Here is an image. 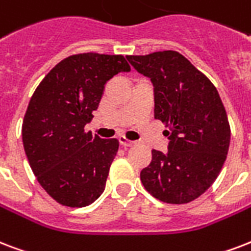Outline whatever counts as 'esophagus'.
<instances>
[{"mask_svg":"<svg viewBox=\"0 0 251 251\" xmlns=\"http://www.w3.org/2000/svg\"><path fill=\"white\" fill-rule=\"evenodd\" d=\"M118 141H120V143H121L122 146H125V147H129V146H133V145H135V142H134V141H129V139H126L125 137H120V138H118Z\"/></svg>","mask_w":251,"mask_h":251,"instance_id":"34e87169","label":"esophagus"}]
</instances>
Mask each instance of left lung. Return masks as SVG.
Masks as SVG:
<instances>
[{
    "label": "left lung",
    "instance_id": "left-lung-1",
    "mask_svg": "<svg viewBox=\"0 0 251 251\" xmlns=\"http://www.w3.org/2000/svg\"><path fill=\"white\" fill-rule=\"evenodd\" d=\"M126 57L150 77L154 117L168 127V151H151V163L141 171L143 187L163 202L192 201L217 179L229 150L230 126L219 92L176 51Z\"/></svg>",
    "mask_w": 251,
    "mask_h": 251
}]
</instances>
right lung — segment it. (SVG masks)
I'll return each mask as SVG.
<instances>
[{
	"instance_id": "add662e5",
	"label": "right lung",
	"mask_w": 251,
	"mask_h": 251,
	"mask_svg": "<svg viewBox=\"0 0 251 251\" xmlns=\"http://www.w3.org/2000/svg\"><path fill=\"white\" fill-rule=\"evenodd\" d=\"M129 71L122 55L77 53L57 63L34 92L22 124L25 152L36 180L59 204L81 208L104 192L118 141L85 133L84 126L106 81Z\"/></svg>"
}]
</instances>
